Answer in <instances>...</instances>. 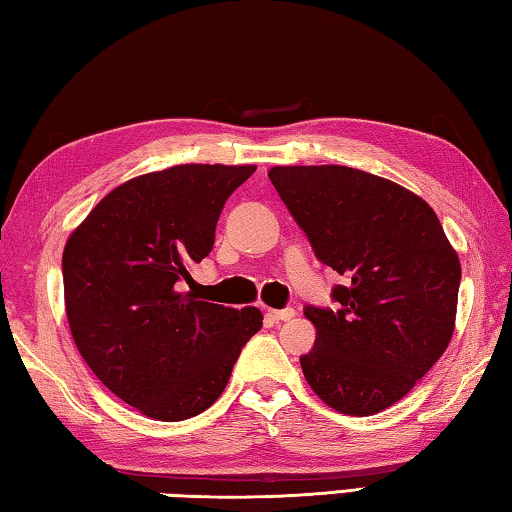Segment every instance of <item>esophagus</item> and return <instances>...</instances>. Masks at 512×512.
<instances>
[{
  "label": "esophagus",
  "instance_id": "esophagus-1",
  "mask_svg": "<svg viewBox=\"0 0 512 512\" xmlns=\"http://www.w3.org/2000/svg\"><path fill=\"white\" fill-rule=\"evenodd\" d=\"M296 316V309H268V318L273 320V323H282V320H291Z\"/></svg>",
  "mask_w": 512,
  "mask_h": 512
}]
</instances>
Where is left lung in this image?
<instances>
[{
    "mask_svg": "<svg viewBox=\"0 0 512 512\" xmlns=\"http://www.w3.org/2000/svg\"><path fill=\"white\" fill-rule=\"evenodd\" d=\"M268 178L320 262L345 277L339 309L307 307V384L329 409L375 415L418 384L452 341L461 262L418 194L368 171L273 167Z\"/></svg>",
    "mask_w": 512,
    "mask_h": 512,
    "instance_id": "left-lung-1",
    "label": "left lung"
}]
</instances>
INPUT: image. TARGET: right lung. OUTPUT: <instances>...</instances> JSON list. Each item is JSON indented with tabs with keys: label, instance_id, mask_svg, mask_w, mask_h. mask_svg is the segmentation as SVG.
Segmentation results:
<instances>
[{
	"label": "right lung",
	"instance_id": "obj_1",
	"mask_svg": "<svg viewBox=\"0 0 512 512\" xmlns=\"http://www.w3.org/2000/svg\"><path fill=\"white\" fill-rule=\"evenodd\" d=\"M255 164H176L126 180L69 235V332L108 391L146 418L178 422L219 400L257 307L205 302L180 282L210 255L223 203Z\"/></svg>",
	"mask_w": 512,
	"mask_h": 512
}]
</instances>
